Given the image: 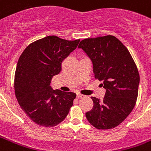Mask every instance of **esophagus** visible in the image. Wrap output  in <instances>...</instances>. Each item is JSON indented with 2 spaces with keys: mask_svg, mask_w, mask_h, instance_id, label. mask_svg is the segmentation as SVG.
Wrapping results in <instances>:
<instances>
[{
  "mask_svg": "<svg viewBox=\"0 0 151 151\" xmlns=\"http://www.w3.org/2000/svg\"><path fill=\"white\" fill-rule=\"evenodd\" d=\"M82 97H84L83 95H81V93H77V98H82Z\"/></svg>",
  "mask_w": 151,
  "mask_h": 151,
  "instance_id": "obj_1",
  "label": "esophagus"
}]
</instances>
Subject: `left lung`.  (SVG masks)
<instances>
[{
	"mask_svg": "<svg viewBox=\"0 0 151 151\" xmlns=\"http://www.w3.org/2000/svg\"><path fill=\"white\" fill-rule=\"evenodd\" d=\"M78 48L92 60L95 78L106 89L103 100L91 97L94 105L86 118L98 129L115 128L136 105L139 84L136 63L126 47L111 35L84 39Z\"/></svg>",
	"mask_w": 151,
	"mask_h": 151,
	"instance_id": "obj_1",
	"label": "left lung"
}]
</instances>
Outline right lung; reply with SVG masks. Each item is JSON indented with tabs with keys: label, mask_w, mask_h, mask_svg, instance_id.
Masks as SVG:
<instances>
[{
	"label": "right lung",
	"mask_w": 151,
	"mask_h": 151,
	"mask_svg": "<svg viewBox=\"0 0 151 151\" xmlns=\"http://www.w3.org/2000/svg\"><path fill=\"white\" fill-rule=\"evenodd\" d=\"M79 41L48 36L30 44L20 55L15 73V96L22 110L39 125L55 126L73 106L75 93L53 90L50 84Z\"/></svg>",
	"instance_id": "add662e5"
}]
</instances>
